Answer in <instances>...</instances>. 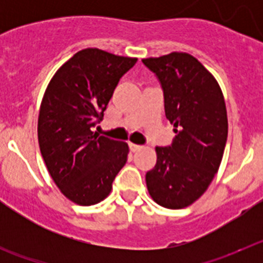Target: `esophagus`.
<instances>
[{"label":"esophagus","instance_id":"34e87169","mask_svg":"<svg viewBox=\"0 0 263 263\" xmlns=\"http://www.w3.org/2000/svg\"><path fill=\"white\" fill-rule=\"evenodd\" d=\"M129 147H130V152H138V150H141V147L142 146H139V145H136V143H129Z\"/></svg>","mask_w":263,"mask_h":263}]
</instances>
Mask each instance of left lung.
I'll use <instances>...</instances> for the list:
<instances>
[{
	"instance_id": "left-lung-1",
	"label": "left lung",
	"mask_w": 263,
	"mask_h": 263,
	"mask_svg": "<svg viewBox=\"0 0 263 263\" xmlns=\"http://www.w3.org/2000/svg\"><path fill=\"white\" fill-rule=\"evenodd\" d=\"M157 75L167 120L175 127L171 146H157V164L146 174L153 200L180 210L199 199L217 173L228 138V116L217 80L196 58L171 52L142 59Z\"/></svg>"
}]
</instances>
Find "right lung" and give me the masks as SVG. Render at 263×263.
<instances>
[{"label": "right lung", "mask_w": 263, "mask_h": 263, "mask_svg": "<svg viewBox=\"0 0 263 263\" xmlns=\"http://www.w3.org/2000/svg\"><path fill=\"white\" fill-rule=\"evenodd\" d=\"M137 58L85 48L52 76L42 100L38 141L51 178L79 205H93L111 191L129 146L92 132L104 117L120 79Z\"/></svg>", "instance_id": "add662e5"}]
</instances>
